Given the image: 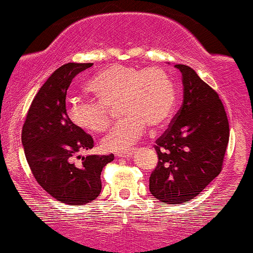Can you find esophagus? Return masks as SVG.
<instances>
[{"mask_svg":"<svg viewBox=\"0 0 253 253\" xmlns=\"http://www.w3.org/2000/svg\"><path fill=\"white\" fill-rule=\"evenodd\" d=\"M132 153H133V149H128V151L117 153V157H119V158H129V157L132 156Z\"/></svg>","mask_w":253,"mask_h":253,"instance_id":"1","label":"esophagus"}]
</instances>
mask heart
<instances>
[{"label":"heart","mask_w":253,"mask_h":253,"mask_svg":"<svg viewBox=\"0 0 253 253\" xmlns=\"http://www.w3.org/2000/svg\"><path fill=\"white\" fill-rule=\"evenodd\" d=\"M87 89L96 101L73 99L67 106L68 117L84 131L101 133L111 121L109 109L119 105L117 110L125 117L101 142L109 152L128 149L143 136L148 125L153 128L163 126L175 106L173 80L161 68L114 64L95 75Z\"/></svg>","instance_id":"obj_1"}]
</instances>
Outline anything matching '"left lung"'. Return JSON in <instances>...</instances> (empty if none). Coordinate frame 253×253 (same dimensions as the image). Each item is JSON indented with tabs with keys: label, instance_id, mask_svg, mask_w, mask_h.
<instances>
[{
	"label": "left lung",
	"instance_id": "8db88e82",
	"mask_svg": "<svg viewBox=\"0 0 253 253\" xmlns=\"http://www.w3.org/2000/svg\"><path fill=\"white\" fill-rule=\"evenodd\" d=\"M183 75L184 100L168 128L156 139L158 163L149 176L152 195L164 204L194 199L222 170L230 127L217 92L188 65Z\"/></svg>",
	"mask_w": 253,
	"mask_h": 253
}]
</instances>
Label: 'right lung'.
Returning <instances> with one entry per match:
<instances>
[{"mask_svg":"<svg viewBox=\"0 0 253 253\" xmlns=\"http://www.w3.org/2000/svg\"><path fill=\"white\" fill-rule=\"evenodd\" d=\"M92 63H68L56 69L34 96L22 127L24 154L37 183L58 202L84 205L101 192V171L109 156L80 157L94 139L67 115V90L77 74ZM82 159L77 165L75 158Z\"/></svg>","mask_w":253,"mask_h":253,"instance_id":"obj_1","label":"right lung"}]
</instances>
